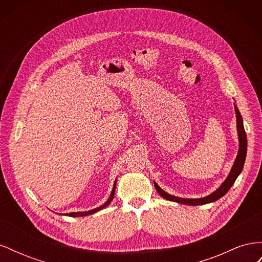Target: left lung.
<instances>
[{
	"instance_id": "1",
	"label": "left lung",
	"mask_w": 262,
	"mask_h": 262,
	"mask_svg": "<svg viewBox=\"0 0 262 262\" xmlns=\"http://www.w3.org/2000/svg\"><path fill=\"white\" fill-rule=\"evenodd\" d=\"M235 106V113H236V119H237V131H238V139H239V149H238V154H237L236 160L234 162L233 167L231 169V172L225 179V181L222 184V186L216 189L213 193L209 194L208 196L200 198V199H184V198H178V196H173L171 194H168L167 192H165L163 189L158 187L156 182H154L155 189L157 190V192L160 193L164 199H167L169 201L173 202H178L181 204H187V205H200V204H207L210 202H214L219 200L220 198L226 194L233 184L235 182L236 178L239 176V173L243 170L245 160H246V154H247V137H246V132L244 129V124H243V118L239 113L238 108L234 104Z\"/></svg>"
}]
</instances>
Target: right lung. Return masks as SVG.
Wrapping results in <instances>:
<instances>
[{
	"mask_svg": "<svg viewBox=\"0 0 262 262\" xmlns=\"http://www.w3.org/2000/svg\"><path fill=\"white\" fill-rule=\"evenodd\" d=\"M116 182H117V181H115V184H114V189H113V191H112V194H110V196H109V199H108L104 204L100 205L99 208H96V209L91 210V211H86V212H73V213H69V214H67V215H69V216H73V217H75V216H86V215H90V214L96 213V212H98L99 210L106 208L107 205H109V204H110V202H112V201H113V199H114V195H115V189H116Z\"/></svg>",
	"mask_w": 262,
	"mask_h": 262,
	"instance_id": "obj_1",
	"label": "right lung"
}]
</instances>
